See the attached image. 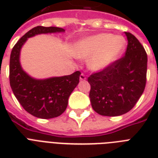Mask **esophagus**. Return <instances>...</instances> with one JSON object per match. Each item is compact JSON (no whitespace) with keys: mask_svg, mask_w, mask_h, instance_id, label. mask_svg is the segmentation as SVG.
<instances>
[{"mask_svg":"<svg viewBox=\"0 0 158 158\" xmlns=\"http://www.w3.org/2000/svg\"><path fill=\"white\" fill-rule=\"evenodd\" d=\"M79 79H80L81 81H84V80L86 79V77H85V75H84V74H82L81 75L79 76Z\"/></svg>","mask_w":158,"mask_h":158,"instance_id":"34e87169","label":"esophagus"}]
</instances>
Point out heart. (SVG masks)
<instances>
[{
  "mask_svg": "<svg viewBox=\"0 0 158 158\" xmlns=\"http://www.w3.org/2000/svg\"><path fill=\"white\" fill-rule=\"evenodd\" d=\"M122 36L99 33L82 39L76 46L75 55L81 59H89L88 67L92 71L108 69L120 59L125 48Z\"/></svg>",
  "mask_w": 158,
  "mask_h": 158,
  "instance_id": "heart-1",
  "label": "heart"
}]
</instances>
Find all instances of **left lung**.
<instances>
[{"label": "left lung", "mask_w": 158, "mask_h": 158, "mask_svg": "<svg viewBox=\"0 0 158 158\" xmlns=\"http://www.w3.org/2000/svg\"><path fill=\"white\" fill-rule=\"evenodd\" d=\"M125 34L128 40L125 56L88 79L92 107L99 115L118 116L127 113L145 89L147 53L135 36L126 32Z\"/></svg>", "instance_id": "left-lung-1"}]
</instances>
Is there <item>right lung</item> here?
Listing matches in <instances>:
<instances>
[{"label":"right lung","instance_id":"right-lung-1","mask_svg":"<svg viewBox=\"0 0 158 158\" xmlns=\"http://www.w3.org/2000/svg\"><path fill=\"white\" fill-rule=\"evenodd\" d=\"M58 27L38 26L32 28L17 42L10 59V84L15 96L29 114L41 119L57 117L64 112L68 99L79 84L81 73L70 75L36 79L23 70L20 63L21 49L29 38L38 34L64 33Z\"/></svg>","mask_w":158,"mask_h":158}]
</instances>
